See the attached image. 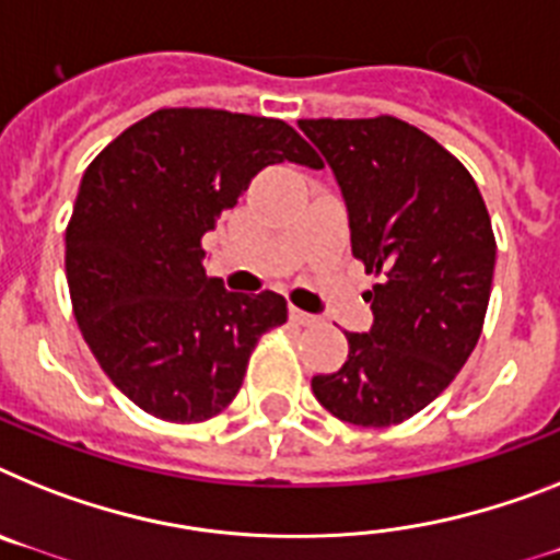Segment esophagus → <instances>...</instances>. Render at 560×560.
<instances>
[{"label": "esophagus", "instance_id": "1", "mask_svg": "<svg viewBox=\"0 0 560 560\" xmlns=\"http://www.w3.org/2000/svg\"><path fill=\"white\" fill-rule=\"evenodd\" d=\"M290 318H293L295 324H302V327H313V324H318V316H313V313H304V310H299V307L290 310Z\"/></svg>", "mask_w": 560, "mask_h": 560}]
</instances>
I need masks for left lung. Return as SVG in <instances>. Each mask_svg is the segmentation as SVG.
<instances>
[{
	"label": "left lung",
	"mask_w": 560,
	"mask_h": 560,
	"mask_svg": "<svg viewBox=\"0 0 560 560\" xmlns=\"http://www.w3.org/2000/svg\"><path fill=\"white\" fill-rule=\"evenodd\" d=\"M345 192L352 256L375 276L373 330L347 332L341 370L313 378L324 410L393 427L450 387L481 336L495 233L476 178L396 116L304 119Z\"/></svg>",
	"instance_id": "8db88e82"
}]
</instances>
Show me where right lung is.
Masks as SVG:
<instances>
[{"label": "right lung", "instance_id": "1", "mask_svg": "<svg viewBox=\"0 0 560 560\" xmlns=\"http://www.w3.org/2000/svg\"><path fill=\"white\" fill-rule=\"evenodd\" d=\"M279 162L322 167L288 121L162 107L88 164L65 230L70 304L98 368L150 416H219L258 338L288 322L284 295L230 293L201 267L205 233Z\"/></svg>", "mask_w": 560, "mask_h": 560}]
</instances>
